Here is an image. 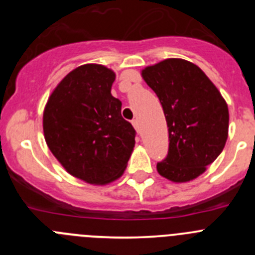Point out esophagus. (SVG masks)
Here are the masks:
<instances>
[{
  "label": "esophagus",
  "instance_id": "34e87169",
  "mask_svg": "<svg viewBox=\"0 0 255 255\" xmlns=\"http://www.w3.org/2000/svg\"><path fill=\"white\" fill-rule=\"evenodd\" d=\"M131 124H132V126H134V129L136 130V131H140V125H139V120L138 119H134V120L131 121Z\"/></svg>",
  "mask_w": 255,
  "mask_h": 255
}]
</instances>
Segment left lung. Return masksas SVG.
<instances>
[{
    "label": "left lung",
    "instance_id": "1",
    "mask_svg": "<svg viewBox=\"0 0 255 255\" xmlns=\"http://www.w3.org/2000/svg\"><path fill=\"white\" fill-rule=\"evenodd\" d=\"M141 76L158 97L168 128V154L157 171L173 182L197 179L226 144V101L197 65L181 58L145 67Z\"/></svg>",
    "mask_w": 255,
    "mask_h": 255
}]
</instances>
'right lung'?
<instances>
[{
  "label": "right lung",
  "instance_id": "obj_1",
  "mask_svg": "<svg viewBox=\"0 0 255 255\" xmlns=\"http://www.w3.org/2000/svg\"><path fill=\"white\" fill-rule=\"evenodd\" d=\"M115 73L87 64L67 74L43 112L44 139L73 176L105 185L121 176L135 145V130L111 94Z\"/></svg>",
  "mask_w": 255,
  "mask_h": 255
}]
</instances>
